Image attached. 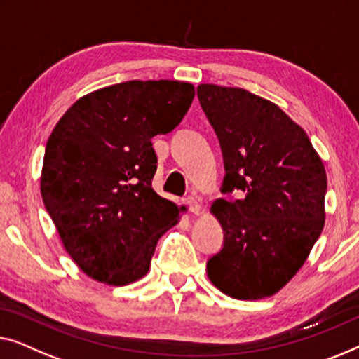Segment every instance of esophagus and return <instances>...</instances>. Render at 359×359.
<instances>
[{"label":"esophagus","mask_w":359,"mask_h":359,"mask_svg":"<svg viewBox=\"0 0 359 359\" xmlns=\"http://www.w3.org/2000/svg\"><path fill=\"white\" fill-rule=\"evenodd\" d=\"M185 205H189V210L194 215H200L201 213V205L198 203V200H196L195 196H187Z\"/></svg>","instance_id":"34e87169"}]
</instances>
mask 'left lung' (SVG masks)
I'll return each instance as SVG.
<instances>
[{"label": "left lung", "mask_w": 359, "mask_h": 359, "mask_svg": "<svg viewBox=\"0 0 359 359\" xmlns=\"http://www.w3.org/2000/svg\"><path fill=\"white\" fill-rule=\"evenodd\" d=\"M200 104L218 135L224 195L210 211L224 245L206 264L226 296H273L294 276L325 224L327 174L309 136L278 105L241 88L200 84Z\"/></svg>", "instance_id": "left-lung-1"}]
</instances>
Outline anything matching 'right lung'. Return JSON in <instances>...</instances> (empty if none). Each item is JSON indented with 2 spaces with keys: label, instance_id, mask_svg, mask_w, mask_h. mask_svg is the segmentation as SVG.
Returning a JSON list of instances; mask_svg holds the SVG:
<instances>
[{
  "label": "right lung",
  "instance_id": "obj_1",
  "mask_svg": "<svg viewBox=\"0 0 359 359\" xmlns=\"http://www.w3.org/2000/svg\"><path fill=\"white\" fill-rule=\"evenodd\" d=\"M195 97L184 81H127L83 95L45 148L40 194L65 250L86 275L125 286L148 273L179 206L153 190V136L172 131Z\"/></svg>",
  "mask_w": 359,
  "mask_h": 359
}]
</instances>
